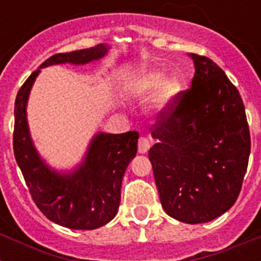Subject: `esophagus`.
I'll return each instance as SVG.
<instances>
[{
	"mask_svg": "<svg viewBox=\"0 0 261 261\" xmlns=\"http://www.w3.org/2000/svg\"><path fill=\"white\" fill-rule=\"evenodd\" d=\"M149 149H150V143H149L147 138L141 137L138 142V151L141 153V154H146L147 151H149Z\"/></svg>",
	"mask_w": 261,
	"mask_h": 261,
	"instance_id": "34e87169",
	"label": "esophagus"
}]
</instances>
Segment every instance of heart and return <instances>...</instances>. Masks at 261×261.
Masks as SVG:
<instances>
[{"label": "heart", "instance_id": "obj_1", "mask_svg": "<svg viewBox=\"0 0 261 261\" xmlns=\"http://www.w3.org/2000/svg\"><path fill=\"white\" fill-rule=\"evenodd\" d=\"M124 90L128 96L139 100L147 98L159 90V102L161 106H168L181 90V84L176 77L167 79L161 70H147L128 80Z\"/></svg>", "mask_w": 261, "mask_h": 261}]
</instances>
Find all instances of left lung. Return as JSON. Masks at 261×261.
<instances>
[{
	"instance_id": "left-lung-1",
	"label": "left lung",
	"mask_w": 261,
	"mask_h": 261,
	"mask_svg": "<svg viewBox=\"0 0 261 261\" xmlns=\"http://www.w3.org/2000/svg\"><path fill=\"white\" fill-rule=\"evenodd\" d=\"M191 89L154 126L149 160L160 200L184 223L210 222L239 198L251 153L245 108L237 88L207 57L190 54Z\"/></svg>"
}]
</instances>
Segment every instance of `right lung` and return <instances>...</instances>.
Here are the masks:
<instances>
[{"mask_svg":"<svg viewBox=\"0 0 261 261\" xmlns=\"http://www.w3.org/2000/svg\"><path fill=\"white\" fill-rule=\"evenodd\" d=\"M107 44L55 54L39 66L20 88L14 102L13 150L18 168L39 210L53 222L75 230H93L115 218L120 204V188L128 164L137 154L139 134L92 137L81 163L70 171H58L39 154L27 119V104L40 69L53 65H87L104 58Z\"/></svg>","mask_w":261,"mask_h":261,"instance_id":"1","label":"right lung"}]
</instances>
